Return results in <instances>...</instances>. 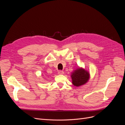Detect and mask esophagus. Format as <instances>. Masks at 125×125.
<instances>
[{
    "label": "esophagus",
    "instance_id": "34e87169",
    "mask_svg": "<svg viewBox=\"0 0 125 125\" xmlns=\"http://www.w3.org/2000/svg\"><path fill=\"white\" fill-rule=\"evenodd\" d=\"M64 73V72L62 70H59L58 72V74H63Z\"/></svg>",
    "mask_w": 125,
    "mask_h": 125
}]
</instances>
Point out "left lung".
<instances>
[{
  "label": "left lung",
  "mask_w": 125,
  "mask_h": 125,
  "mask_svg": "<svg viewBox=\"0 0 125 125\" xmlns=\"http://www.w3.org/2000/svg\"><path fill=\"white\" fill-rule=\"evenodd\" d=\"M73 84L79 86L85 84L89 79V73L88 71L82 68H78L73 72L71 75Z\"/></svg>",
  "instance_id": "left-lung-1"
}]
</instances>
